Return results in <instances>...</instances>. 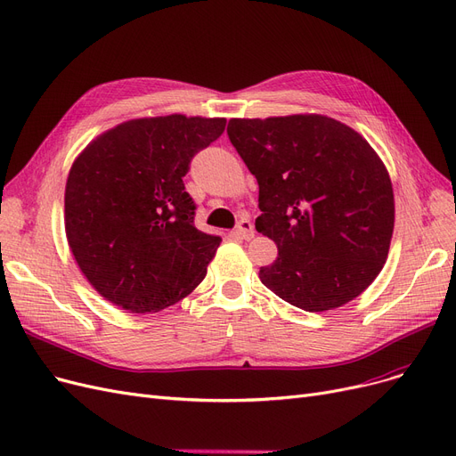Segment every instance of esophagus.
<instances>
[{"label":"esophagus","mask_w":456,"mask_h":456,"mask_svg":"<svg viewBox=\"0 0 456 456\" xmlns=\"http://www.w3.org/2000/svg\"><path fill=\"white\" fill-rule=\"evenodd\" d=\"M235 233H238L241 240H252L254 238V226L250 224V221L243 218V221H240L238 228H235Z\"/></svg>","instance_id":"esophagus-1"}]
</instances>
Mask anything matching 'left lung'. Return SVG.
<instances>
[{
    "instance_id": "left-lung-1",
    "label": "left lung",
    "mask_w": 456,
    "mask_h": 456,
    "mask_svg": "<svg viewBox=\"0 0 456 456\" xmlns=\"http://www.w3.org/2000/svg\"><path fill=\"white\" fill-rule=\"evenodd\" d=\"M228 136L258 181L256 230L279 248L262 284L306 313L361 296L395 228L391 177L370 143L320 114L233 118Z\"/></svg>"
}]
</instances>
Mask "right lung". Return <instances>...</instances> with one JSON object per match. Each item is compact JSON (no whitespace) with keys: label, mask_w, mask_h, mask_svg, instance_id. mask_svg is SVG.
Wrapping results in <instances>:
<instances>
[{"label":"right lung","mask_w":456,"mask_h":456,"mask_svg":"<svg viewBox=\"0 0 456 456\" xmlns=\"http://www.w3.org/2000/svg\"><path fill=\"white\" fill-rule=\"evenodd\" d=\"M224 125V118L183 114L129 119L72 162L67 241L106 301L134 314L159 313L202 282L223 240L194 226L183 175Z\"/></svg>","instance_id":"obj_1"}]
</instances>
